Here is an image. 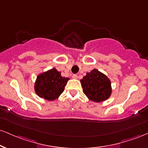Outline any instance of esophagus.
Returning <instances> with one entry per match:
<instances>
[{
    "instance_id": "34e87169",
    "label": "esophagus",
    "mask_w": 148,
    "mask_h": 148,
    "mask_svg": "<svg viewBox=\"0 0 148 148\" xmlns=\"http://www.w3.org/2000/svg\"><path fill=\"white\" fill-rule=\"evenodd\" d=\"M72 78H73V79H76L78 78V75H77V74H73Z\"/></svg>"
}]
</instances>
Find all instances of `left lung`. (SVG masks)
I'll list each match as a JSON object with an SVG mask.
<instances>
[{
    "instance_id": "left-lung-1",
    "label": "left lung",
    "mask_w": 148,
    "mask_h": 148,
    "mask_svg": "<svg viewBox=\"0 0 148 148\" xmlns=\"http://www.w3.org/2000/svg\"><path fill=\"white\" fill-rule=\"evenodd\" d=\"M83 92L92 101H106L112 93L111 82L107 76L97 69L88 72L81 80Z\"/></svg>"
}]
</instances>
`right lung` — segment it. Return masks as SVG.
<instances>
[{
  "mask_svg": "<svg viewBox=\"0 0 148 148\" xmlns=\"http://www.w3.org/2000/svg\"><path fill=\"white\" fill-rule=\"evenodd\" d=\"M68 80L69 78L62 77L60 72L53 68L38 76L35 83V92L40 97L54 101L63 93Z\"/></svg>",
  "mask_w": 148,
  "mask_h": 148,
  "instance_id": "add662e5",
  "label": "right lung"
}]
</instances>
